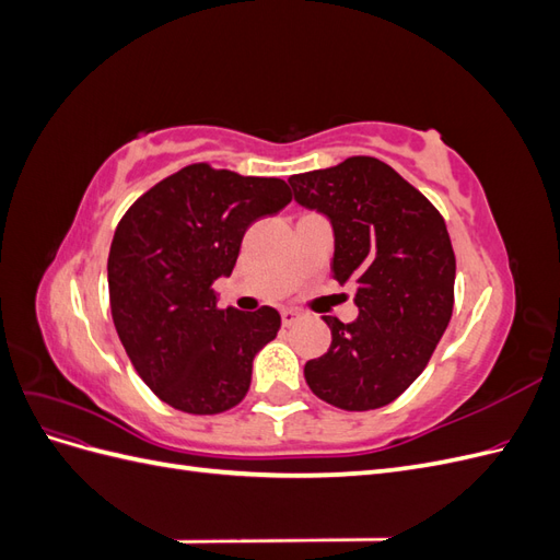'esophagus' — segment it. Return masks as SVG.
I'll list each match as a JSON object with an SVG mask.
<instances>
[{"mask_svg": "<svg viewBox=\"0 0 560 560\" xmlns=\"http://www.w3.org/2000/svg\"><path fill=\"white\" fill-rule=\"evenodd\" d=\"M301 317H303V313H301V311L284 308V311H282V325H284V327H292L294 322H299Z\"/></svg>", "mask_w": 560, "mask_h": 560, "instance_id": "obj_1", "label": "esophagus"}]
</instances>
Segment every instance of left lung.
I'll list each match as a JSON object with an SVG mask.
<instances>
[{
	"label": "left lung",
	"mask_w": 560,
	"mask_h": 560,
	"mask_svg": "<svg viewBox=\"0 0 560 560\" xmlns=\"http://www.w3.org/2000/svg\"><path fill=\"white\" fill-rule=\"evenodd\" d=\"M301 206L334 226V280L352 282L360 315H325L331 346L306 362L313 395L343 411L395 401L428 366L453 313L455 254L446 222L416 186L374 156L292 175Z\"/></svg>",
	"instance_id": "left-lung-1"
}]
</instances>
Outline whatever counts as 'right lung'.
<instances>
[{
	"label": "right lung",
	"mask_w": 560,
	"mask_h": 560,
	"mask_svg": "<svg viewBox=\"0 0 560 560\" xmlns=\"http://www.w3.org/2000/svg\"><path fill=\"white\" fill-rule=\"evenodd\" d=\"M292 200L287 182L191 163L132 202L109 247V306L118 338L161 401L191 416L238 406L252 362L280 313L219 308L245 231Z\"/></svg>",
	"instance_id": "1"
}]
</instances>
